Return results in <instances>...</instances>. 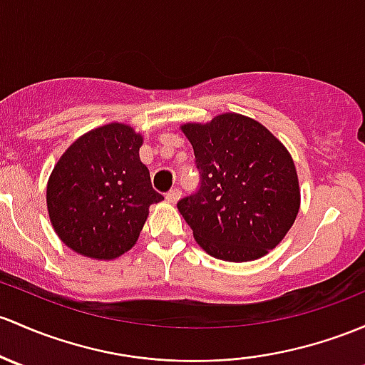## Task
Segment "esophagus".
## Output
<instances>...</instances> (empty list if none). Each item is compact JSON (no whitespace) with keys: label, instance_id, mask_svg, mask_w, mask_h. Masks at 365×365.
<instances>
[{"label":"esophagus","instance_id":"1","mask_svg":"<svg viewBox=\"0 0 365 365\" xmlns=\"http://www.w3.org/2000/svg\"><path fill=\"white\" fill-rule=\"evenodd\" d=\"M180 197H182V192H180L178 189H171L170 192L166 194V199H168V202H173V205H175V202L178 201Z\"/></svg>","mask_w":365,"mask_h":365}]
</instances>
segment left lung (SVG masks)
<instances>
[{
  "label": "left lung",
  "mask_w": 365,
  "mask_h": 365,
  "mask_svg": "<svg viewBox=\"0 0 365 365\" xmlns=\"http://www.w3.org/2000/svg\"><path fill=\"white\" fill-rule=\"evenodd\" d=\"M201 187L178 202L199 247L215 259L250 262L278 247L301 206L297 171L285 145L260 122L222 113L187 122Z\"/></svg>",
  "instance_id": "left-lung-1"
}]
</instances>
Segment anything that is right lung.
<instances>
[{
  "label": "right lung",
  "instance_id": "1",
  "mask_svg": "<svg viewBox=\"0 0 365 365\" xmlns=\"http://www.w3.org/2000/svg\"><path fill=\"white\" fill-rule=\"evenodd\" d=\"M143 136L112 122L75 140L48 176L47 210L73 252L113 260L136 245L148 208L163 201L140 160Z\"/></svg>",
  "mask_w": 365,
  "mask_h": 365
}]
</instances>
